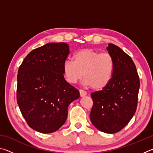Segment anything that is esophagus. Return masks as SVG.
I'll list each match as a JSON object with an SVG mask.
<instances>
[{"label":"esophagus","mask_w":153,"mask_h":153,"mask_svg":"<svg viewBox=\"0 0 153 153\" xmlns=\"http://www.w3.org/2000/svg\"><path fill=\"white\" fill-rule=\"evenodd\" d=\"M79 94H80V97H85V96H86V94H87V93H86V92H85L84 90H79Z\"/></svg>","instance_id":"34e87169"}]
</instances>
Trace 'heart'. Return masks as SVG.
<instances>
[{
	"instance_id": "obj_1",
	"label": "heart",
	"mask_w": 153,
	"mask_h": 153,
	"mask_svg": "<svg viewBox=\"0 0 153 153\" xmlns=\"http://www.w3.org/2000/svg\"><path fill=\"white\" fill-rule=\"evenodd\" d=\"M63 69L68 82L76 84L84 76L85 86L99 90L105 88L112 79L115 63L108 53L85 48L74 54L73 61H65Z\"/></svg>"
}]
</instances>
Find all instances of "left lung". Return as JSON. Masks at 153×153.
<instances>
[{
  "instance_id": "obj_1",
  "label": "left lung",
  "mask_w": 153,
  "mask_h": 153,
  "mask_svg": "<svg viewBox=\"0 0 153 153\" xmlns=\"http://www.w3.org/2000/svg\"><path fill=\"white\" fill-rule=\"evenodd\" d=\"M107 50L115 63L113 76L105 88L91 94L90 118L98 130L114 134L121 130L135 114L140 79L134 61L122 49L109 43Z\"/></svg>"
}]
</instances>
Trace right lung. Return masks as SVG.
I'll return each mask as SVG.
<instances>
[{"instance_id": "add662e5", "label": "right lung", "mask_w": 153, "mask_h": 153, "mask_svg": "<svg viewBox=\"0 0 153 153\" xmlns=\"http://www.w3.org/2000/svg\"><path fill=\"white\" fill-rule=\"evenodd\" d=\"M69 53L65 42H51L31 51L19 67L17 100L31 128L53 133L67 120L69 105L79 92L64 78L63 65Z\"/></svg>"}]
</instances>
